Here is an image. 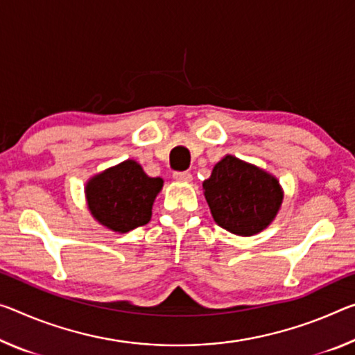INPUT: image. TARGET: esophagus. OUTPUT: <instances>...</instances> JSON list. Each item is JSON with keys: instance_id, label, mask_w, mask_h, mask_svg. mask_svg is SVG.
Listing matches in <instances>:
<instances>
[{"instance_id": "esophagus-1", "label": "esophagus", "mask_w": 355, "mask_h": 355, "mask_svg": "<svg viewBox=\"0 0 355 355\" xmlns=\"http://www.w3.org/2000/svg\"><path fill=\"white\" fill-rule=\"evenodd\" d=\"M173 178H175L177 182L189 183L191 180H193V175H191L189 172H173Z\"/></svg>"}]
</instances>
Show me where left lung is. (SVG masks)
<instances>
[{
  "mask_svg": "<svg viewBox=\"0 0 355 355\" xmlns=\"http://www.w3.org/2000/svg\"><path fill=\"white\" fill-rule=\"evenodd\" d=\"M202 187L215 223L241 237L266 229L283 202L277 178L232 155L213 167Z\"/></svg>",
  "mask_w": 355,
  "mask_h": 355,
  "instance_id": "obj_1",
  "label": "left lung"
}]
</instances>
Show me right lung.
Returning <instances> with one entry per match:
<instances>
[{
	"label": "right lung",
	"instance_id": "right-lung-1",
	"mask_svg": "<svg viewBox=\"0 0 355 355\" xmlns=\"http://www.w3.org/2000/svg\"><path fill=\"white\" fill-rule=\"evenodd\" d=\"M162 183V178L148 177L142 166L128 159L88 180L87 204L99 224L125 234L150 221Z\"/></svg>",
	"mask_w": 355,
	"mask_h": 355
}]
</instances>
